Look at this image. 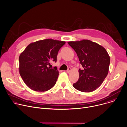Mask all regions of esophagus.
Instances as JSON below:
<instances>
[{
    "mask_svg": "<svg viewBox=\"0 0 127 127\" xmlns=\"http://www.w3.org/2000/svg\"><path fill=\"white\" fill-rule=\"evenodd\" d=\"M72 71V69L71 68H68V69H67V70L66 71V72H67V73H69L70 72H71V71Z\"/></svg>",
    "mask_w": 127,
    "mask_h": 127,
    "instance_id": "esophagus-1",
    "label": "esophagus"
}]
</instances>
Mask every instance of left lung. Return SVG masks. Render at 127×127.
<instances>
[{
    "instance_id": "left-lung-1",
    "label": "left lung",
    "mask_w": 127,
    "mask_h": 127,
    "mask_svg": "<svg viewBox=\"0 0 127 127\" xmlns=\"http://www.w3.org/2000/svg\"><path fill=\"white\" fill-rule=\"evenodd\" d=\"M76 52L83 68L79 69V77L73 87L82 92H92L99 87L106 77L110 57L106 50L88 40L68 42Z\"/></svg>"
}]
</instances>
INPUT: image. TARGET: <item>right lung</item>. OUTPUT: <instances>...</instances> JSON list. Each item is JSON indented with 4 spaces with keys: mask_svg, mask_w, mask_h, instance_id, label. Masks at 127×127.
<instances>
[{
    "mask_svg": "<svg viewBox=\"0 0 127 127\" xmlns=\"http://www.w3.org/2000/svg\"><path fill=\"white\" fill-rule=\"evenodd\" d=\"M65 42L45 39L29 44L19 57L20 74L25 84L35 92H44L55 85L57 68H50V62L57 61L59 50Z\"/></svg>",
    "mask_w": 127,
    "mask_h": 127,
    "instance_id": "right-lung-1",
    "label": "right lung"
}]
</instances>
